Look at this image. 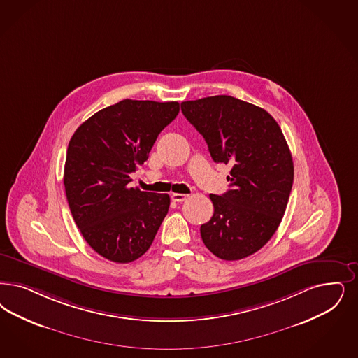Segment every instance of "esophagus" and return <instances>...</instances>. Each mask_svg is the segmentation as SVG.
I'll use <instances>...</instances> for the list:
<instances>
[{"mask_svg":"<svg viewBox=\"0 0 358 358\" xmlns=\"http://www.w3.org/2000/svg\"><path fill=\"white\" fill-rule=\"evenodd\" d=\"M187 196L186 194H181V193H173L172 201L174 202H184Z\"/></svg>","mask_w":358,"mask_h":358,"instance_id":"34e87169","label":"esophagus"}]
</instances>
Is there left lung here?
Masks as SVG:
<instances>
[{
	"mask_svg": "<svg viewBox=\"0 0 358 358\" xmlns=\"http://www.w3.org/2000/svg\"><path fill=\"white\" fill-rule=\"evenodd\" d=\"M215 162L231 164L230 189L210 194L214 214L201 226L205 246L223 260L247 258L282 222L294 184V162L279 124L263 108L217 95L181 103Z\"/></svg>",
	"mask_w": 358,
	"mask_h": 358,
	"instance_id": "8db88e82",
	"label": "left lung"
}]
</instances>
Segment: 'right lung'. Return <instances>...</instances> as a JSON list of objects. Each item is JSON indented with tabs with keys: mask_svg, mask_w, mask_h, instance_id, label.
I'll use <instances>...</instances> for the list:
<instances>
[{
	"mask_svg": "<svg viewBox=\"0 0 358 358\" xmlns=\"http://www.w3.org/2000/svg\"><path fill=\"white\" fill-rule=\"evenodd\" d=\"M178 112L177 101L125 99L92 115L71 137L66 197L78 229L103 258L129 263L144 255L168 214V194L128 184Z\"/></svg>",
	"mask_w": 358,
	"mask_h": 358,
	"instance_id": "obj_1",
	"label": "right lung"
}]
</instances>
